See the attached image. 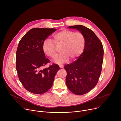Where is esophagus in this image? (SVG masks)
<instances>
[{
	"label": "esophagus",
	"mask_w": 121,
	"mask_h": 121,
	"mask_svg": "<svg viewBox=\"0 0 121 121\" xmlns=\"http://www.w3.org/2000/svg\"><path fill=\"white\" fill-rule=\"evenodd\" d=\"M59 67H60V68H63V67H64V65H59Z\"/></svg>",
	"instance_id": "obj_1"
}]
</instances>
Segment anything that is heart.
I'll return each mask as SVG.
<instances>
[{
	"instance_id": "b5f03b06",
	"label": "heart",
	"mask_w": 121,
	"mask_h": 121,
	"mask_svg": "<svg viewBox=\"0 0 121 121\" xmlns=\"http://www.w3.org/2000/svg\"><path fill=\"white\" fill-rule=\"evenodd\" d=\"M53 41L45 39L43 43V49L47 56L54 58L56 53V46H61L60 51L62 53L54 60V62L57 64L65 63L69 58L74 60L79 57L83 53L85 44V38L82 32L65 29L55 34Z\"/></svg>"
}]
</instances>
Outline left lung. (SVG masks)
Segmentation results:
<instances>
[{"label": "left lung", "mask_w": 121, "mask_h": 121, "mask_svg": "<svg viewBox=\"0 0 121 121\" xmlns=\"http://www.w3.org/2000/svg\"><path fill=\"white\" fill-rule=\"evenodd\" d=\"M68 28L76 29L85 38L83 52L77 60L64 67L68 89L76 95H81L97 85L102 70L104 50L101 41L91 30L81 25Z\"/></svg>", "instance_id": "8db88e82"}]
</instances>
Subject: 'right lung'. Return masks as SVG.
<instances>
[{"instance_id":"add662e5","label":"right lung","mask_w":121,"mask_h":121,"mask_svg":"<svg viewBox=\"0 0 121 121\" xmlns=\"http://www.w3.org/2000/svg\"><path fill=\"white\" fill-rule=\"evenodd\" d=\"M56 29L33 28L20 40L16 55V67L20 81L28 91L43 94L53 85L55 77L60 69L53 64L43 69L50 62L43 49L44 41Z\"/></svg>"}]
</instances>
